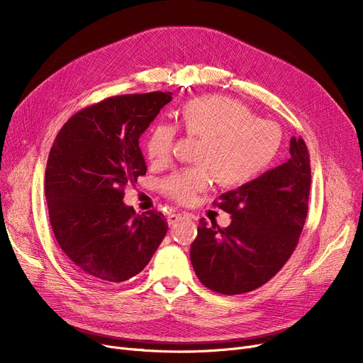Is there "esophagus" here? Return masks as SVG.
I'll return each instance as SVG.
<instances>
[{"instance_id":"obj_1","label":"esophagus","mask_w":363,"mask_h":363,"mask_svg":"<svg viewBox=\"0 0 363 363\" xmlns=\"http://www.w3.org/2000/svg\"><path fill=\"white\" fill-rule=\"evenodd\" d=\"M185 215H182V213H170L169 216H167V223L169 225H175L179 219H182Z\"/></svg>"}]
</instances>
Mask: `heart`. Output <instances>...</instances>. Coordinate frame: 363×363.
<instances>
[{
  "label": "heart",
  "mask_w": 363,
  "mask_h": 363,
  "mask_svg": "<svg viewBox=\"0 0 363 363\" xmlns=\"http://www.w3.org/2000/svg\"><path fill=\"white\" fill-rule=\"evenodd\" d=\"M177 126L191 138L201 140L196 163L170 175L164 193L179 203H191L212 185L242 186L268 169L282 143L281 129L269 121L255 118L253 111L223 95H203L186 101L175 114ZM177 129L156 123L145 140V155L155 166L172 160Z\"/></svg>",
  "instance_id": "1"
}]
</instances>
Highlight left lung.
<instances>
[{"mask_svg":"<svg viewBox=\"0 0 363 363\" xmlns=\"http://www.w3.org/2000/svg\"><path fill=\"white\" fill-rule=\"evenodd\" d=\"M290 159L213 204L233 222L219 228L200 219L191 244L193 268L208 290L234 296L275 277L293 255L309 208L311 159L303 138H291Z\"/></svg>","mask_w":363,"mask_h":363,"instance_id":"left-lung-1","label":"left lung"}]
</instances>
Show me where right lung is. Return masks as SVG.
I'll return each instance as SVG.
<instances>
[{
  "label": "right lung",
  "mask_w": 363,
  "mask_h": 363,
  "mask_svg": "<svg viewBox=\"0 0 363 363\" xmlns=\"http://www.w3.org/2000/svg\"><path fill=\"white\" fill-rule=\"evenodd\" d=\"M172 92L126 94L82 108L57 133L45 169L54 237L85 279L114 285L138 275L166 235L157 211L126 206L123 188L145 175L140 137Z\"/></svg>",
  "instance_id": "right-lung-1"
}]
</instances>
